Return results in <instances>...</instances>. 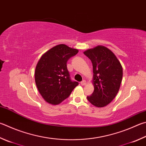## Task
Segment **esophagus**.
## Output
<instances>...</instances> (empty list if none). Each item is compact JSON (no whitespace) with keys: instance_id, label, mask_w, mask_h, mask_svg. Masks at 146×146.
Masks as SVG:
<instances>
[{"instance_id":"1","label":"esophagus","mask_w":146,"mask_h":146,"mask_svg":"<svg viewBox=\"0 0 146 146\" xmlns=\"http://www.w3.org/2000/svg\"><path fill=\"white\" fill-rule=\"evenodd\" d=\"M80 84H81V85L82 86H85V85L86 84V80H82L81 82H80Z\"/></svg>"}]
</instances>
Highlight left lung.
<instances>
[{"mask_svg": "<svg viewBox=\"0 0 146 146\" xmlns=\"http://www.w3.org/2000/svg\"><path fill=\"white\" fill-rule=\"evenodd\" d=\"M84 54L93 68L94 92L87 100L97 107L110 103L117 95L123 78V68L113 53L103 46L89 49Z\"/></svg>", "mask_w": 146, "mask_h": 146, "instance_id": "left-lung-1", "label": "left lung"}]
</instances>
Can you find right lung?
I'll return each instance as SVG.
<instances>
[{
  "label": "right lung",
  "instance_id": "right-lung-1",
  "mask_svg": "<svg viewBox=\"0 0 146 146\" xmlns=\"http://www.w3.org/2000/svg\"><path fill=\"white\" fill-rule=\"evenodd\" d=\"M78 50L59 44L42 55L36 65L35 82L42 97L52 105L68 98L78 82L71 80L67 62Z\"/></svg>",
  "mask_w": 146,
  "mask_h": 146
}]
</instances>
